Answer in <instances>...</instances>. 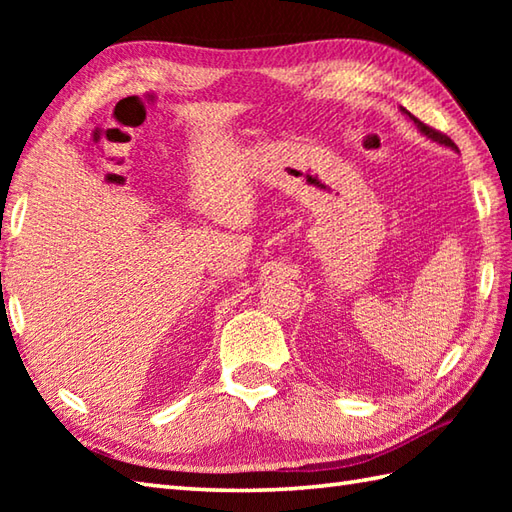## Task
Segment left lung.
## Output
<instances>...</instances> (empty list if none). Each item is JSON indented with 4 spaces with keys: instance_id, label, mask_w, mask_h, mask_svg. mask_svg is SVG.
I'll return each instance as SVG.
<instances>
[{
    "instance_id": "1",
    "label": "left lung",
    "mask_w": 512,
    "mask_h": 512,
    "mask_svg": "<svg viewBox=\"0 0 512 512\" xmlns=\"http://www.w3.org/2000/svg\"><path fill=\"white\" fill-rule=\"evenodd\" d=\"M400 110L402 112H405L409 118H411V121L413 123H416L418 125V129H420V132L424 134V136H427V138H431V140H436V143H440V145H447V147H451V149H458V147H455V143H453V140L447 136V134H442V132H438V129H433V127H429V125H424L422 121H418V118L416 116H413L411 112H407L405 110V107H400Z\"/></svg>"
}]
</instances>
